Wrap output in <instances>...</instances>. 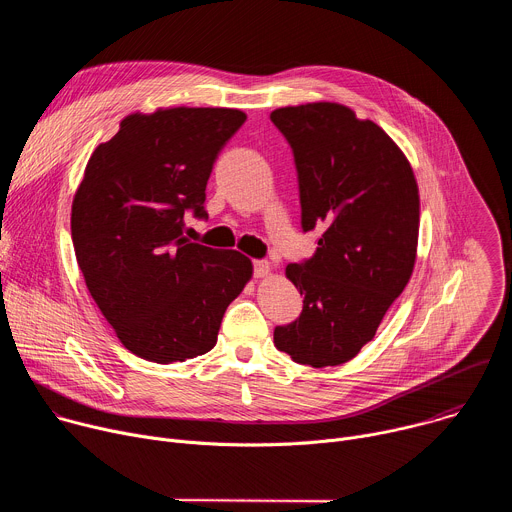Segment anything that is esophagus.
<instances>
[{
	"label": "esophagus",
	"instance_id": "obj_1",
	"mask_svg": "<svg viewBox=\"0 0 512 512\" xmlns=\"http://www.w3.org/2000/svg\"><path fill=\"white\" fill-rule=\"evenodd\" d=\"M253 273H255V277H267V275H271V265L263 259H255L253 261Z\"/></svg>",
	"mask_w": 512,
	"mask_h": 512
}]
</instances>
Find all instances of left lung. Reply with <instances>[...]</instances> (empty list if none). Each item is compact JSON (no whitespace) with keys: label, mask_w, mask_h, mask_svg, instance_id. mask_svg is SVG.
<instances>
[{"label":"left lung","mask_w":512,"mask_h":512,"mask_svg":"<svg viewBox=\"0 0 512 512\" xmlns=\"http://www.w3.org/2000/svg\"><path fill=\"white\" fill-rule=\"evenodd\" d=\"M271 121L294 152L302 229L322 233L310 259L285 267L304 308L273 342L294 362L336 367L375 338L413 273L417 182L395 141L344 105L281 107Z\"/></svg>","instance_id":"1"}]
</instances>
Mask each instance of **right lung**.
<instances>
[{"label": "right lung", "mask_w": 512, "mask_h": 512, "mask_svg": "<svg viewBox=\"0 0 512 512\" xmlns=\"http://www.w3.org/2000/svg\"><path fill=\"white\" fill-rule=\"evenodd\" d=\"M245 119L223 107L133 113L85 168L72 245L95 304L139 358L170 364L208 352L253 275L239 251L184 237L186 212L208 218L206 182Z\"/></svg>", "instance_id": "right-lung-1"}]
</instances>
